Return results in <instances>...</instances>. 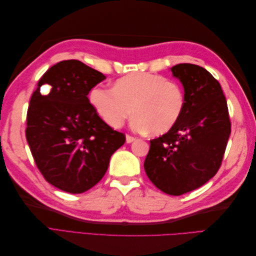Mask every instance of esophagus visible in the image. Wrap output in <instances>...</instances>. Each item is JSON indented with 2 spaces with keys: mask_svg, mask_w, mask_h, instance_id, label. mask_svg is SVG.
<instances>
[{
  "mask_svg": "<svg viewBox=\"0 0 256 256\" xmlns=\"http://www.w3.org/2000/svg\"><path fill=\"white\" fill-rule=\"evenodd\" d=\"M134 141H136V138H134V136H129V134L126 136V142H127V143H132Z\"/></svg>",
  "mask_w": 256,
  "mask_h": 256,
  "instance_id": "obj_1",
  "label": "esophagus"
}]
</instances>
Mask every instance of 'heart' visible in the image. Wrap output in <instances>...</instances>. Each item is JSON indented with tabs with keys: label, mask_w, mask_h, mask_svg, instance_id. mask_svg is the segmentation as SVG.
I'll return each mask as SVG.
<instances>
[{
	"label": "heart",
	"mask_w": 256,
	"mask_h": 256,
	"mask_svg": "<svg viewBox=\"0 0 256 256\" xmlns=\"http://www.w3.org/2000/svg\"><path fill=\"white\" fill-rule=\"evenodd\" d=\"M90 102L102 120L120 128L131 114V127L154 136L171 130L184 113L186 98L180 84L164 76L138 72L116 80L113 88L96 85Z\"/></svg>",
	"instance_id": "1"
}]
</instances>
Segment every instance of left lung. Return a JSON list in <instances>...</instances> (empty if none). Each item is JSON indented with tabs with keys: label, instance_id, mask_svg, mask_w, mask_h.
Wrapping results in <instances>:
<instances>
[{
	"label": "left lung",
	"instance_id": "obj_1",
	"mask_svg": "<svg viewBox=\"0 0 256 256\" xmlns=\"http://www.w3.org/2000/svg\"><path fill=\"white\" fill-rule=\"evenodd\" d=\"M184 90L180 120L150 140L144 168L162 192L182 196L200 188L221 166L230 134V120L221 85L205 68L178 64L171 68Z\"/></svg>",
	"mask_w": 256,
	"mask_h": 256
}]
</instances>
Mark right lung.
Returning a JSON list of instances; mask_svg holds the SVG:
<instances>
[{
  "mask_svg": "<svg viewBox=\"0 0 256 256\" xmlns=\"http://www.w3.org/2000/svg\"><path fill=\"white\" fill-rule=\"evenodd\" d=\"M106 76L76 60L46 72L30 100L26 136L44 180L68 193L102 180L114 152L125 143L90 104V90Z\"/></svg>",
  "mask_w": 256,
  "mask_h": 256,
  "instance_id": "add662e5",
  "label": "right lung"
}]
</instances>
